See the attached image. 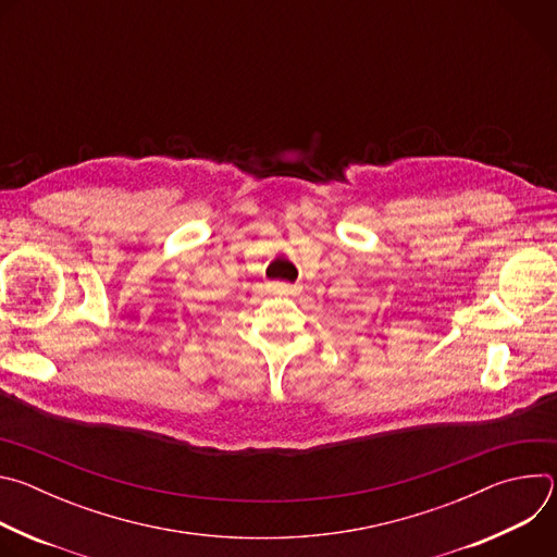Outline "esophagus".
Segmentation results:
<instances>
[{"mask_svg": "<svg viewBox=\"0 0 557 557\" xmlns=\"http://www.w3.org/2000/svg\"><path fill=\"white\" fill-rule=\"evenodd\" d=\"M269 290L275 295H295L297 286L288 284V282H273V284H269Z\"/></svg>", "mask_w": 557, "mask_h": 557, "instance_id": "34e87169", "label": "esophagus"}]
</instances>
